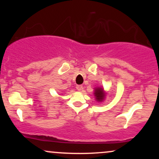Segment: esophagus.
<instances>
[{"mask_svg": "<svg viewBox=\"0 0 159 159\" xmlns=\"http://www.w3.org/2000/svg\"><path fill=\"white\" fill-rule=\"evenodd\" d=\"M76 89H77L78 91H81L82 89H83V87H82V85H77L76 86Z\"/></svg>", "mask_w": 159, "mask_h": 159, "instance_id": "34e87169", "label": "esophagus"}]
</instances>
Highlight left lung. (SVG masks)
Returning a JSON list of instances; mask_svg holds the SVG:
<instances>
[{
    "label": "left lung",
    "mask_w": 159,
    "mask_h": 159,
    "mask_svg": "<svg viewBox=\"0 0 159 159\" xmlns=\"http://www.w3.org/2000/svg\"><path fill=\"white\" fill-rule=\"evenodd\" d=\"M94 96L95 99L98 102H102L105 100V96H106L107 93L104 90V88L102 87H97L94 88Z\"/></svg>",
    "instance_id": "left-lung-1"
}]
</instances>
